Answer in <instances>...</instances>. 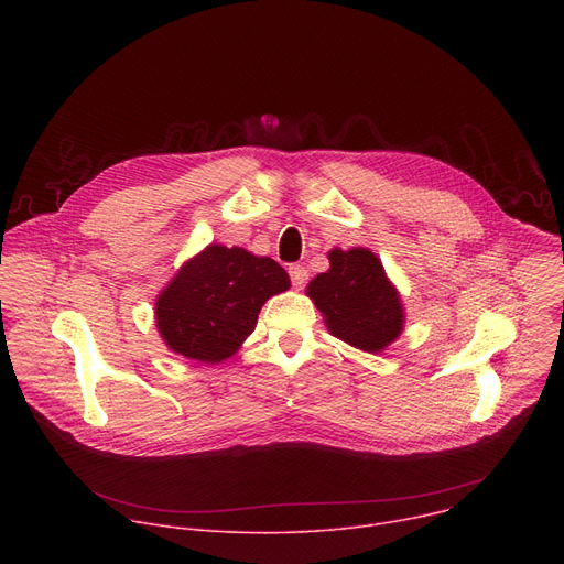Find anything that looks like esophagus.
<instances>
[{
	"label": "esophagus",
	"mask_w": 564,
	"mask_h": 564,
	"mask_svg": "<svg viewBox=\"0 0 564 564\" xmlns=\"http://www.w3.org/2000/svg\"><path fill=\"white\" fill-rule=\"evenodd\" d=\"M290 279H292V285L296 288V290H301L305 283H307V270L303 268V265H299V263H294V265H290Z\"/></svg>",
	"instance_id": "34e87169"
}]
</instances>
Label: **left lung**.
<instances>
[{
    "instance_id": "8db88e82",
    "label": "left lung",
    "mask_w": 564,
    "mask_h": 564,
    "mask_svg": "<svg viewBox=\"0 0 564 564\" xmlns=\"http://www.w3.org/2000/svg\"><path fill=\"white\" fill-rule=\"evenodd\" d=\"M328 259L330 270L310 281L307 296L324 314L330 335L364 352H381L404 330L397 288L366 248H335Z\"/></svg>"
}]
</instances>
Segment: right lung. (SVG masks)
<instances>
[{
    "label": "right lung",
    "instance_id": "1",
    "mask_svg": "<svg viewBox=\"0 0 564 564\" xmlns=\"http://www.w3.org/2000/svg\"><path fill=\"white\" fill-rule=\"evenodd\" d=\"M288 288V272L270 257L212 243L158 294L155 326L176 355L220 364L254 333L263 303Z\"/></svg>",
    "mask_w": 564,
    "mask_h": 564
}]
</instances>
